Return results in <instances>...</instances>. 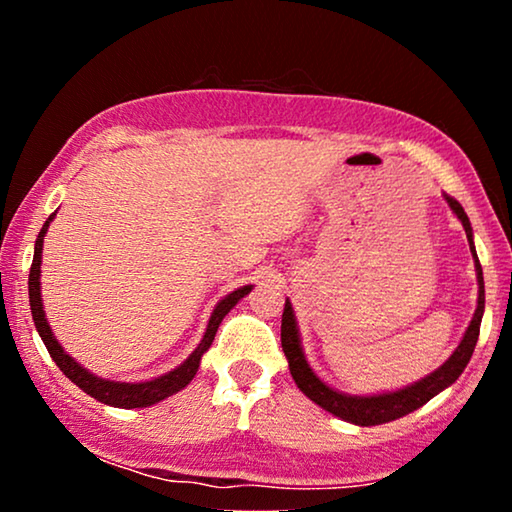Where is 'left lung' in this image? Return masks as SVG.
<instances>
[{"label": "left lung", "instance_id": "obj_1", "mask_svg": "<svg viewBox=\"0 0 512 512\" xmlns=\"http://www.w3.org/2000/svg\"><path fill=\"white\" fill-rule=\"evenodd\" d=\"M445 198H447L449 207H452V210L456 212L458 219H461L467 241H470V248H472V255H474V262H476V280H479V305H476L474 318H472L470 327H467L461 345H458L452 357H449L436 372H431L429 377L420 379L418 384L402 388V391L384 393V395L350 397V395L336 393L329 386H325L323 381H320L314 375V372H311V368L307 366V361H305V357H302V350H300L298 327H296V318H293L291 302L287 300V305H284L282 350L289 359L291 377L296 379L298 388L309 397L311 402H316L318 406H323L325 411L334 413L336 418L348 420V422H354V424H361V427H372V424H384V422L402 418V415L420 409L422 404H427L433 395L445 391L447 386H452L454 381L458 379V375H461V372L465 370L467 361H470V357H472L474 345H476V341H479V329H481V318H483V307H485L483 271H481L479 257H476V250H474V244H472L470 219H467L465 210L454 196L445 194Z\"/></svg>", "mask_w": 512, "mask_h": 512}]
</instances>
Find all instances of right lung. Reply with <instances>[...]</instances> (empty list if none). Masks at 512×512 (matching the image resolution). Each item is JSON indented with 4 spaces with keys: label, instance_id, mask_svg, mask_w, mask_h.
<instances>
[{
    "label": "right lung",
    "instance_id": "right-lung-1",
    "mask_svg": "<svg viewBox=\"0 0 512 512\" xmlns=\"http://www.w3.org/2000/svg\"><path fill=\"white\" fill-rule=\"evenodd\" d=\"M54 216H56V212L49 216V219L45 221V225H42L40 235L36 239V253H33V264H31V273H29V302H31L33 323H36L40 339H42V343L47 345V350L51 354V359L56 361V366L63 370V375L72 379L74 384L79 386L83 393L92 395L94 400H99L103 404L119 406V409H142V406H151L155 402L164 400V397L178 393L180 388H185L189 381L194 379L196 370H198V363H201L203 352L212 345L214 334H216V329H219V323L223 320V316L228 314V311L235 307L237 302L244 298L246 293L253 289V287H241L237 291H232L228 298H223L219 305H216L214 314L210 318V323H207V332L203 336L201 345H198V348L192 354H189V359L183 363V366H178L176 370H171V372H167V375H162L158 379L142 381V384H126V381L99 379V377L90 375L88 370L81 368L79 363H76L72 357H69V354L63 352V348H60L58 341L54 339V334H51L49 325H47L45 311H42V298H40L42 239H45L47 228H49V221L54 219Z\"/></svg>",
    "mask_w": 512,
    "mask_h": 512
}]
</instances>
